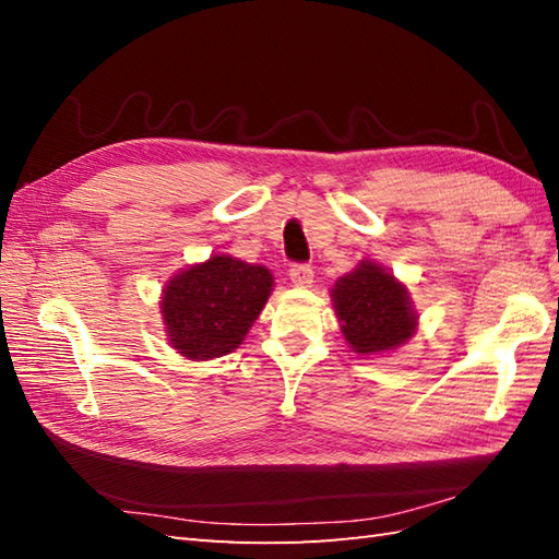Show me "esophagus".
Segmentation results:
<instances>
[{
    "instance_id": "esophagus-1",
    "label": "esophagus",
    "mask_w": 559,
    "mask_h": 559,
    "mask_svg": "<svg viewBox=\"0 0 559 559\" xmlns=\"http://www.w3.org/2000/svg\"><path fill=\"white\" fill-rule=\"evenodd\" d=\"M290 281H293L295 288H312L314 271H312L310 266H305V264L293 266V269H290Z\"/></svg>"
}]
</instances>
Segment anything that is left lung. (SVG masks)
Returning a JSON list of instances; mask_svg holds the SVG:
<instances>
[{"mask_svg":"<svg viewBox=\"0 0 559 559\" xmlns=\"http://www.w3.org/2000/svg\"><path fill=\"white\" fill-rule=\"evenodd\" d=\"M331 302L348 348L365 358L401 348L418 331L420 314L406 283L372 259L334 283Z\"/></svg>","mask_w":559,"mask_h":559,"instance_id":"left-lung-1","label":"left lung"}]
</instances>
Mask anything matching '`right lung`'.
Wrapping results in <instances>:
<instances>
[{"mask_svg": "<svg viewBox=\"0 0 559 559\" xmlns=\"http://www.w3.org/2000/svg\"><path fill=\"white\" fill-rule=\"evenodd\" d=\"M271 290L266 266L230 254H211L173 273L158 302L170 348L194 362L240 348Z\"/></svg>", "mask_w": 559, "mask_h": 559, "instance_id": "right-lung-1", "label": "right lung"}]
</instances>
